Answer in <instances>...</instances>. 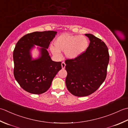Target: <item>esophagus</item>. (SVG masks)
I'll list each match as a JSON object with an SVG mask.
<instances>
[{"instance_id":"obj_1","label":"esophagus","mask_w":128,"mask_h":128,"mask_svg":"<svg viewBox=\"0 0 128 128\" xmlns=\"http://www.w3.org/2000/svg\"><path fill=\"white\" fill-rule=\"evenodd\" d=\"M61 66H62V69H64L65 68V66H66V64L64 62H62V64H61Z\"/></svg>"}]
</instances>
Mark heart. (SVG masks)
Here are the masks:
<instances>
[{"label":"heart","mask_w":128,"mask_h":128,"mask_svg":"<svg viewBox=\"0 0 128 128\" xmlns=\"http://www.w3.org/2000/svg\"><path fill=\"white\" fill-rule=\"evenodd\" d=\"M54 45L50 47L54 55L60 56V51L64 52L67 58L74 59L82 54L88 47V40L84 36L73 35L63 34L57 37L54 41Z\"/></svg>","instance_id":"1"}]
</instances>
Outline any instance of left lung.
Segmentation results:
<instances>
[{"instance_id":"left-lung-1","label":"left lung","mask_w":128,"mask_h":128,"mask_svg":"<svg viewBox=\"0 0 128 128\" xmlns=\"http://www.w3.org/2000/svg\"><path fill=\"white\" fill-rule=\"evenodd\" d=\"M85 35L90 41L86 52L77 58L65 61L66 87L77 97L89 96L98 89L106 78L109 61L106 44L90 34Z\"/></svg>"}]
</instances>
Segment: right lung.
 I'll list each match as a JSON object with an SVG mask.
<instances>
[{
	"instance_id": "right-lung-1",
	"label": "right lung",
	"mask_w": 128,
	"mask_h": 128,
	"mask_svg": "<svg viewBox=\"0 0 128 128\" xmlns=\"http://www.w3.org/2000/svg\"><path fill=\"white\" fill-rule=\"evenodd\" d=\"M57 33L46 31L28 34L16 44L13 52L14 77L28 93L40 94L46 92L62 68L61 62L52 60L47 50ZM35 46L40 47L38 48L40 54L38 58L33 59L30 51Z\"/></svg>"
}]
</instances>
